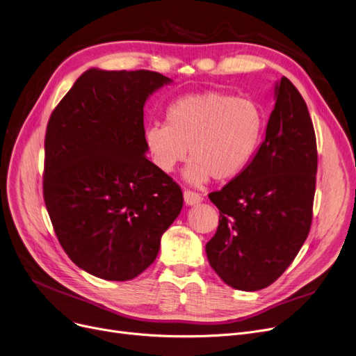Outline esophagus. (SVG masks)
<instances>
[{
    "instance_id": "esophagus-1",
    "label": "esophagus",
    "mask_w": 356,
    "mask_h": 356,
    "mask_svg": "<svg viewBox=\"0 0 356 356\" xmlns=\"http://www.w3.org/2000/svg\"><path fill=\"white\" fill-rule=\"evenodd\" d=\"M184 200H186V203L188 206H194V204H198L203 202V197L198 194V193H194L191 190H186L184 191Z\"/></svg>"
}]
</instances>
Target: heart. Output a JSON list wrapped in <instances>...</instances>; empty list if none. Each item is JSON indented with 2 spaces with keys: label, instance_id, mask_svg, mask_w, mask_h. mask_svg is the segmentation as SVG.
Masks as SVG:
<instances>
[{
  "label": "heart",
  "instance_id": "heart-1",
  "mask_svg": "<svg viewBox=\"0 0 356 356\" xmlns=\"http://www.w3.org/2000/svg\"><path fill=\"white\" fill-rule=\"evenodd\" d=\"M264 112L251 99L223 92L178 97L166 109V124L153 122L145 131L154 165L170 174L191 162L186 178L194 184L226 181L243 174L254 159L264 133Z\"/></svg>",
  "mask_w": 356,
  "mask_h": 356
}]
</instances>
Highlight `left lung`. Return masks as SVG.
<instances>
[{"label": "left lung", "instance_id": "1", "mask_svg": "<svg viewBox=\"0 0 356 356\" xmlns=\"http://www.w3.org/2000/svg\"><path fill=\"white\" fill-rule=\"evenodd\" d=\"M316 174L314 125L301 93L282 77L259 152L243 174L209 194L219 226L206 254L226 285L260 291L291 266L309 234Z\"/></svg>", "mask_w": 356, "mask_h": 356}]
</instances>
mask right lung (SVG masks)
<instances>
[{
	"instance_id": "obj_1",
	"label": "right lung",
	"mask_w": 356,
	"mask_h": 356,
	"mask_svg": "<svg viewBox=\"0 0 356 356\" xmlns=\"http://www.w3.org/2000/svg\"><path fill=\"white\" fill-rule=\"evenodd\" d=\"M169 81L149 70L90 68L51 113L45 206L65 254L96 277L145 272L182 209L178 184L145 156L143 106Z\"/></svg>"
}]
</instances>
